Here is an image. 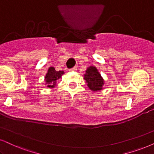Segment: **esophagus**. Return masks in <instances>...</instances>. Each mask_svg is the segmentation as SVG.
Returning <instances> with one entry per match:
<instances>
[{
    "mask_svg": "<svg viewBox=\"0 0 154 154\" xmlns=\"http://www.w3.org/2000/svg\"><path fill=\"white\" fill-rule=\"evenodd\" d=\"M77 68L76 67H73V68H71V69H69V71L70 72H75L76 70H77Z\"/></svg>",
    "mask_w": 154,
    "mask_h": 154,
    "instance_id": "1",
    "label": "esophagus"
}]
</instances>
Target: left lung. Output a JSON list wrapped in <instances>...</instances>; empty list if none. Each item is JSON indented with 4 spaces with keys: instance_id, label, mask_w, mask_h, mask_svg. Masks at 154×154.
Listing matches in <instances>:
<instances>
[{
    "instance_id": "1",
    "label": "left lung",
    "mask_w": 154,
    "mask_h": 154,
    "mask_svg": "<svg viewBox=\"0 0 154 154\" xmlns=\"http://www.w3.org/2000/svg\"><path fill=\"white\" fill-rule=\"evenodd\" d=\"M84 79L86 82L87 87L91 91H100L104 88V79L95 66H89L87 68L84 75Z\"/></svg>"
}]
</instances>
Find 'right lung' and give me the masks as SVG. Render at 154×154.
Returning <instances> with one entry per match:
<instances>
[{"mask_svg":"<svg viewBox=\"0 0 154 154\" xmlns=\"http://www.w3.org/2000/svg\"><path fill=\"white\" fill-rule=\"evenodd\" d=\"M63 74H65L64 71H56L54 67H50L45 76V86L50 89H54L57 85V81L61 78Z\"/></svg>","mask_w":154,"mask_h":154,"instance_id":"obj_1","label":"right lung"}]
</instances>
